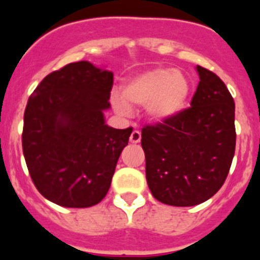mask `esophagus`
I'll return each mask as SVG.
<instances>
[{
	"label": "esophagus",
	"mask_w": 260,
	"mask_h": 260,
	"mask_svg": "<svg viewBox=\"0 0 260 260\" xmlns=\"http://www.w3.org/2000/svg\"><path fill=\"white\" fill-rule=\"evenodd\" d=\"M141 133L138 132V130H134V132L132 133V135H130V142L132 143H139L141 142Z\"/></svg>",
	"instance_id": "esophagus-1"
}]
</instances>
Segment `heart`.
Returning <instances> with one entry per match:
<instances>
[{"mask_svg":"<svg viewBox=\"0 0 260 260\" xmlns=\"http://www.w3.org/2000/svg\"><path fill=\"white\" fill-rule=\"evenodd\" d=\"M190 82L182 71L155 68L128 78L121 95H112V105L119 114H132L133 108L146 107L153 122L162 123L176 118L186 108L190 96Z\"/></svg>","mask_w":260,"mask_h":260,"instance_id":"b5f03b06","label":"heart"}]
</instances>
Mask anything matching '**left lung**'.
Masks as SVG:
<instances>
[{
  "mask_svg": "<svg viewBox=\"0 0 260 260\" xmlns=\"http://www.w3.org/2000/svg\"><path fill=\"white\" fill-rule=\"evenodd\" d=\"M197 71L191 107L142 128L148 187L158 202L176 207L197 206L219 191L236 150L233 98L212 71Z\"/></svg>",
  "mask_w": 260,
  "mask_h": 260,
  "instance_id": "left-lung-1",
  "label": "left lung"
}]
</instances>
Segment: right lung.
<instances>
[{"mask_svg": "<svg viewBox=\"0 0 260 260\" xmlns=\"http://www.w3.org/2000/svg\"><path fill=\"white\" fill-rule=\"evenodd\" d=\"M113 73L88 61L53 71L29 96L22 146L29 176L44 198L69 208L107 195L133 128L105 123Z\"/></svg>", "mask_w": 260, "mask_h": 260, "instance_id": "right-lung-1", "label": "right lung"}]
</instances>
